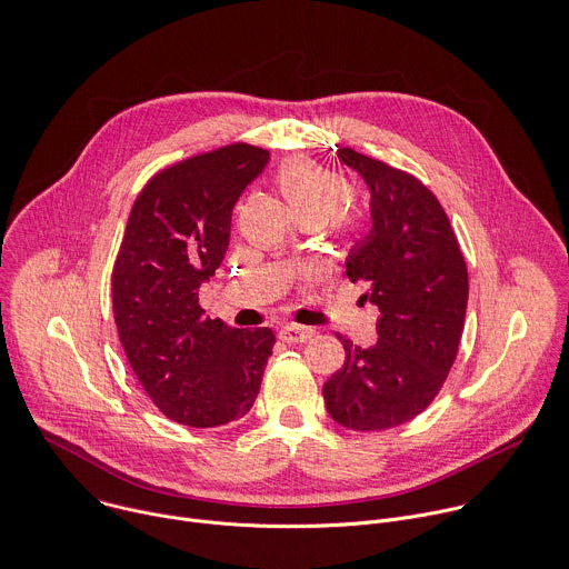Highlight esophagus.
<instances>
[{
	"mask_svg": "<svg viewBox=\"0 0 569 569\" xmlns=\"http://www.w3.org/2000/svg\"><path fill=\"white\" fill-rule=\"evenodd\" d=\"M316 333V329L305 327V325H284L280 329V338L284 343H307V340Z\"/></svg>",
	"mask_w": 569,
	"mask_h": 569,
	"instance_id": "34e87169",
	"label": "esophagus"
}]
</instances>
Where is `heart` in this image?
I'll return each mask as SVG.
<instances>
[{
    "label": "heart",
    "instance_id": "heart-1",
    "mask_svg": "<svg viewBox=\"0 0 569 569\" xmlns=\"http://www.w3.org/2000/svg\"><path fill=\"white\" fill-rule=\"evenodd\" d=\"M276 181L298 221L322 223L333 214L336 229H355L352 214L335 212L350 197V186L343 177L309 159H289L278 168Z\"/></svg>",
    "mask_w": 569,
    "mask_h": 569
}]
</instances>
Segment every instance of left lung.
Wrapping results in <instances>:
<instances>
[{
    "label": "left lung",
    "instance_id": "obj_1",
    "mask_svg": "<svg viewBox=\"0 0 569 569\" xmlns=\"http://www.w3.org/2000/svg\"><path fill=\"white\" fill-rule=\"evenodd\" d=\"M340 163L370 190L372 229L346 260L379 309L375 346L340 338L346 363L322 386L333 421L386 430L423 412L458 357L469 300L467 262L437 197L412 174L350 148Z\"/></svg>",
    "mask_w": 569,
    "mask_h": 569
}]
</instances>
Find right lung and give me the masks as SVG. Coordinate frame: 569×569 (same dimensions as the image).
I'll return each instance as SVG.
<instances>
[{"label":"right lung","mask_w":569,"mask_h":569,"mask_svg":"<svg viewBox=\"0 0 569 569\" xmlns=\"http://www.w3.org/2000/svg\"><path fill=\"white\" fill-rule=\"evenodd\" d=\"M269 152L233 143L154 174L137 197L111 273L113 320L154 406L177 423L212 428L244 417L276 336L203 318L199 289L223 260L240 194Z\"/></svg>","instance_id":"1"}]
</instances>
